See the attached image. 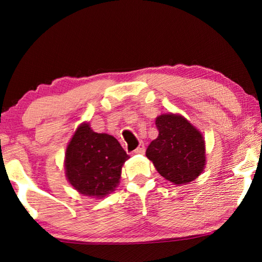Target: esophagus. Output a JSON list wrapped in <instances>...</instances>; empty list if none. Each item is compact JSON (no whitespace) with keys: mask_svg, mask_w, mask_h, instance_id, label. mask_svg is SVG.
<instances>
[{"mask_svg":"<svg viewBox=\"0 0 262 262\" xmlns=\"http://www.w3.org/2000/svg\"><path fill=\"white\" fill-rule=\"evenodd\" d=\"M144 151H145L144 143H143V142H140L139 147H137V148L134 150V152H135V154H144Z\"/></svg>","mask_w":262,"mask_h":262,"instance_id":"34e87169","label":"esophagus"}]
</instances>
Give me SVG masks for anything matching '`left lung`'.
Returning a JSON list of instances; mask_svg holds the SVG:
<instances>
[{
    "label": "left lung",
    "mask_w": 262,
    "mask_h": 262,
    "mask_svg": "<svg viewBox=\"0 0 262 262\" xmlns=\"http://www.w3.org/2000/svg\"><path fill=\"white\" fill-rule=\"evenodd\" d=\"M155 122L159 134L145 155L158 173L177 186L196 179L207 161L201 132L181 114L164 113Z\"/></svg>",
    "instance_id": "left-lung-1"
}]
</instances>
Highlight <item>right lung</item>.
<instances>
[{"label": "right lung", "instance_id": "add662e5", "mask_svg": "<svg viewBox=\"0 0 262 262\" xmlns=\"http://www.w3.org/2000/svg\"><path fill=\"white\" fill-rule=\"evenodd\" d=\"M128 158L115 137L96 133L90 123L82 122L66 149V177L79 194L103 199L118 187Z\"/></svg>", "mask_w": 262, "mask_h": 262}]
</instances>
